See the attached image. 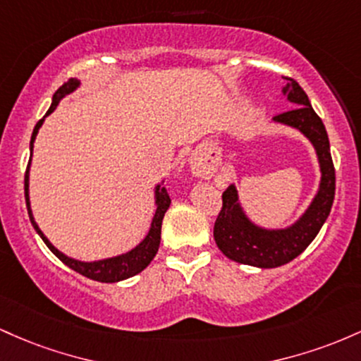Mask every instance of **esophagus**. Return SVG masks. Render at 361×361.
I'll return each mask as SVG.
<instances>
[{
	"instance_id": "34e87169",
	"label": "esophagus",
	"mask_w": 361,
	"mask_h": 361,
	"mask_svg": "<svg viewBox=\"0 0 361 361\" xmlns=\"http://www.w3.org/2000/svg\"><path fill=\"white\" fill-rule=\"evenodd\" d=\"M192 170H194V173H196V176L206 177V179L213 176V169L206 167L204 164H201V161H197V160L192 161Z\"/></svg>"
}]
</instances>
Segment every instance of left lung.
<instances>
[{"instance_id":"obj_1","label":"left lung","mask_w":361,"mask_h":361,"mask_svg":"<svg viewBox=\"0 0 361 361\" xmlns=\"http://www.w3.org/2000/svg\"><path fill=\"white\" fill-rule=\"evenodd\" d=\"M283 78L286 82L283 92L295 107L274 116V121L300 129L309 137L317 152L322 179L310 208L297 224L285 230H264L250 224L238 204L237 189L233 185L225 189L221 194V209L214 221V242L228 259L256 268H278L300 256L329 216L336 191L334 164L322 119L315 114L300 85L290 76Z\"/></svg>"}]
</instances>
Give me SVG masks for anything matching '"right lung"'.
Listing matches in <instances>:
<instances>
[{"mask_svg": "<svg viewBox=\"0 0 361 361\" xmlns=\"http://www.w3.org/2000/svg\"><path fill=\"white\" fill-rule=\"evenodd\" d=\"M80 82L76 78H70L66 83L63 85V87L58 88V92L54 93V97H52V104L49 107V111H47L46 116H49L52 111H54L56 107H58L59 100L63 99L64 95H68V93H71L75 90L76 87H78ZM44 116V117H46ZM44 119H40L37 124H35L34 128V133H32V140H30V160H32V149H34V141H35V136H37V131L39 128L42 126ZM30 160H28V165H27V172H25V201H27V209H28V216H30V221L32 225H34L35 232L40 235V238L44 240V244L51 249V252L54 254L56 257L59 259L61 262H64V264L68 266V268H71L73 271H76V273L83 274V276L93 279V281H100V283H116V281H123V279L126 278H131L135 276V274L141 273L149 262L153 261V257L157 256V252H159V245H160V232H161V220H164L165 216V212L169 209L170 206V196L167 192V189L161 188L159 185L157 188V212H155V216H153V221H152V228H149V232L147 237H145V240L141 242L140 245L135 247L133 250H129L128 254H123V256H117V257H111V259H105V261H97V262H80V261H75V259L64 256V254H61L58 249H56L54 245L51 244L49 240L46 238V235L40 232V228L37 226V224L34 221V216H32V212H30V202H28V167H30Z\"/></svg>", "mask_w": 361, "mask_h": 361, "instance_id": "obj_1", "label": "right lung"}]
</instances>
